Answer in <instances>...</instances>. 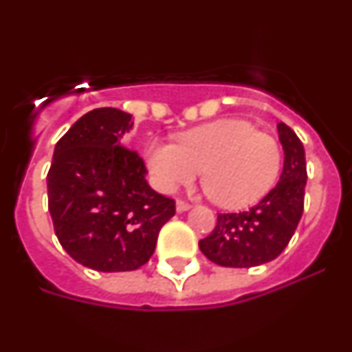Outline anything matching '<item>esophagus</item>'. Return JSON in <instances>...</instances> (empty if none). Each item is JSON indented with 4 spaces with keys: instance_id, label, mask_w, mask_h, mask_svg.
I'll return each instance as SVG.
<instances>
[{
    "instance_id": "obj_1",
    "label": "esophagus",
    "mask_w": 352,
    "mask_h": 352,
    "mask_svg": "<svg viewBox=\"0 0 352 352\" xmlns=\"http://www.w3.org/2000/svg\"><path fill=\"white\" fill-rule=\"evenodd\" d=\"M186 210H190V204L186 203V201H176V211H186Z\"/></svg>"
}]
</instances>
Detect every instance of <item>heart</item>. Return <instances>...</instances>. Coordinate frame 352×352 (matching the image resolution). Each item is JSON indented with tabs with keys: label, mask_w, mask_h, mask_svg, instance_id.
Listing matches in <instances>:
<instances>
[{
	"label": "heart",
	"mask_w": 352,
	"mask_h": 352,
	"mask_svg": "<svg viewBox=\"0 0 352 352\" xmlns=\"http://www.w3.org/2000/svg\"><path fill=\"white\" fill-rule=\"evenodd\" d=\"M146 166L153 185L167 194L194 182L203 166L201 178L211 201L239 210L272 190L282 169V149L250 121L226 118L179 133L178 144L148 142Z\"/></svg>",
	"instance_id": "1"
}]
</instances>
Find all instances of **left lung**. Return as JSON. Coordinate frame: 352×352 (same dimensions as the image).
Returning a JSON list of instances; mask_svg holds the SVG:
<instances>
[{"label": "left lung", "mask_w": 352, "mask_h": 352, "mask_svg": "<svg viewBox=\"0 0 352 352\" xmlns=\"http://www.w3.org/2000/svg\"><path fill=\"white\" fill-rule=\"evenodd\" d=\"M276 129L284 148L280 182L250 210L219 213L211 234L199 241L201 252L219 266L252 268L270 263L280 256L296 231L307 185L305 149L285 123Z\"/></svg>", "instance_id": "8db88e82"}]
</instances>
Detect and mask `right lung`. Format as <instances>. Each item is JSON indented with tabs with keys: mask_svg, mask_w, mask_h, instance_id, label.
Returning a JSON list of instances; mask_svg holds the SVG:
<instances>
[{
	"mask_svg": "<svg viewBox=\"0 0 352 352\" xmlns=\"http://www.w3.org/2000/svg\"><path fill=\"white\" fill-rule=\"evenodd\" d=\"M132 114L102 107L70 126L47 173L49 213L68 256L96 272H132L153 256L169 197L146 182L138 151L125 148Z\"/></svg>",
	"mask_w": 352,
	"mask_h": 352,
	"instance_id": "obj_1",
	"label": "right lung"
}]
</instances>
